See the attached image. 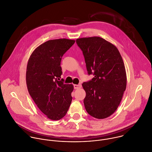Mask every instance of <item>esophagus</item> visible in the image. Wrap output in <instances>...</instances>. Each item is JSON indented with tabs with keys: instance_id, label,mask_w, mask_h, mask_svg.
Masks as SVG:
<instances>
[{
	"instance_id": "34e87169",
	"label": "esophagus",
	"mask_w": 152,
	"mask_h": 152,
	"mask_svg": "<svg viewBox=\"0 0 152 152\" xmlns=\"http://www.w3.org/2000/svg\"><path fill=\"white\" fill-rule=\"evenodd\" d=\"M82 87V85L81 84H79V85H74V88L75 89H80Z\"/></svg>"
}]
</instances>
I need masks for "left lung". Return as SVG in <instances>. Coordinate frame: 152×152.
Listing matches in <instances>:
<instances>
[{"label": "left lung", "mask_w": 152, "mask_h": 152, "mask_svg": "<svg viewBox=\"0 0 152 152\" xmlns=\"http://www.w3.org/2000/svg\"><path fill=\"white\" fill-rule=\"evenodd\" d=\"M91 80L82 83L86 92L83 102L87 113L98 119L111 116L118 108L127 86L122 57L112 43L99 37L77 38Z\"/></svg>", "instance_id": "1"}]
</instances>
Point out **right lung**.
<instances>
[{
    "label": "right lung",
    "mask_w": 152,
    "mask_h": 152,
    "mask_svg": "<svg viewBox=\"0 0 152 152\" xmlns=\"http://www.w3.org/2000/svg\"><path fill=\"white\" fill-rule=\"evenodd\" d=\"M75 42L66 38L48 40L34 50L28 61V92L40 111L51 120L64 117L72 102L73 85L59 80L62 56Z\"/></svg>",
    "instance_id": "right-lung-1"
}]
</instances>
